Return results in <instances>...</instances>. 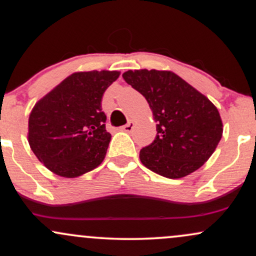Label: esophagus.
<instances>
[{
    "instance_id": "obj_1",
    "label": "esophagus",
    "mask_w": 256,
    "mask_h": 256,
    "mask_svg": "<svg viewBox=\"0 0 256 256\" xmlns=\"http://www.w3.org/2000/svg\"><path fill=\"white\" fill-rule=\"evenodd\" d=\"M133 128H134V122H132V120H130V122H128L126 126H123V127L120 129H122V130H124V132H128V133H130V132L133 130Z\"/></svg>"
}]
</instances>
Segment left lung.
<instances>
[{"label":"left lung","instance_id":"left-lung-1","mask_svg":"<svg viewBox=\"0 0 256 256\" xmlns=\"http://www.w3.org/2000/svg\"><path fill=\"white\" fill-rule=\"evenodd\" d=\"M122 76L145 96L157 123L154 142L140 151L142 164L168 179H180L204 164L222 136L213 102L172 71L144 68Z\"/></svg>","mask_w":256,"mask_h":256}]
</instances>
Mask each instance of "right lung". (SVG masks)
I'll return each mask as SVG.
<instances>
[{
	"label": "right lung",
	"instance_id": "obj_1",
	"mask_svg": "<svg viewBox=\"0 0 256 256\" xmlns=\"http://www.w3.org/2000/svg\"><path fill=\"white\" fill-rule=\"evenodd\" d=\"M118 76L108 70L74 72L34 106L28 144L54 174L76 178L102 164L111 140L102 99Z\"/></svg>",
	"mask_w": 256,
	"mask_h": 256
}]
</instances>
